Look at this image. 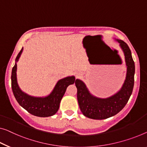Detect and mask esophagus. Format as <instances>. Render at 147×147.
I'll return each instance as SVG.
<instances>
[{"instance_id": "1", "label": "esophagus", "mask_w": 147, "mask_h": 147, "mask_svg": "<svg viewBox=\"0 0 147 147\" xmlns=\"http://www.w3.org/2000/svg\"><path fill=\"white\" fill-rule=\"evenodd\" d=\"M82 72L78 71V72H76V73H75V76H76V78H79V77H80V76H82Z\"/></svg>"}]
</instances>
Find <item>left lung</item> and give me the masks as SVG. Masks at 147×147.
Segmentation results:
<instances>
[{
  "label": "left lung",
  "mask_w": 147,
  "mask_h": 147,
  "mask_svg": "<svg viewBox=\"0 0 147 147\" xmlns=\"http://www.w3.org/2000/svg\"><path fill=\"white\" fill-rule=\"evenodd\" d=\"M124 53L127 66L125 80L121 89L115 94L106 98H100L90 92L86 84L76 79L77 99L83 115L93 119H105L117 114L124 108L132 94L134 86L135 63L131 50L123 41L115 39Z\"/></svg>",
  "instance_id": "left-lung-1"
}]
</instances>
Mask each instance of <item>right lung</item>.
<instances>
[{"label": "right lung", "mask_w": 147, "mask_h": 147, "mask_svg": "<svg viewBox=\"0 0 147 147\" xmlns=\"http://www.w3.org/2000/svg\"><path fill=\"white\" fill-rule=\"evenodd\" d=\"M23 51V47L18 54L15 65L12 70L11 81L14 97L18 104L26 111L35 116L46 117L52 116L57 112L61 100L64 96L67 87L76 82L74 76H67L57 82L52 92L45 97H35L27 94L19 87L17 81V62Z\"/></svg>", "instance_id": "add662e5"}]
</instances>
